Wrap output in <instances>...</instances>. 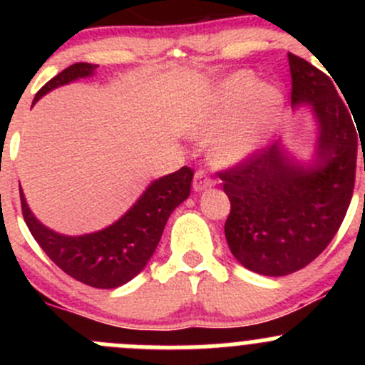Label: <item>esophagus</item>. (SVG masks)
<instances>
[{
    "instance_id": "1",
    "label": "esophagus",
    "mask_w": 365,
    "mask_h": 365,
    "mask_svg": "<svg viewBox=\"0 0 365 365\" xmlns=\"http://www.w3.org/2000/svg\"><path fill=\"white\" fill-rule=\"evenodd\" d=\"M213 183H215V182H213V180L210 178L206 173L197 171L196 175H194V178H192V190H194V192H201V190H206L208 187H212Z\"/></svg>"
}]
</instances>
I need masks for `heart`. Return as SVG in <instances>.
I'll use <instances>...</instances> for the list:
<instances>
[{"instance_id":"obj_1","label":"heart","mask_w":365,"mask_h":365,"mask_svg":"<svg viewBox=\"0 0 365 365\" xmlns=\"http://www.w3.org/2000/svg\"><path fill=\"white\" fill-rule=\"evenodd\" d=\"M284 97L279 88L259 84L251 72H237L212 88L192 123L196 134H213L224 124L212 146L213 159L237 165L263 146Z\"/></svg>"}]
</instances>
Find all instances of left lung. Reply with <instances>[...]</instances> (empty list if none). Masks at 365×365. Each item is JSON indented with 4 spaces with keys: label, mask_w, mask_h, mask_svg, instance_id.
<instances>
[{
    "label": "left lung",
    "mask_w": 365,
    "mask_h": 365,
    "mask_svg": "<svg viewBox=\"0 0 365 365\" xmlns=\"http://www.w3.org/2000/svg\"><path fill=\"white\" fill-rule=\"evenodd\" d=\"M288 60L293 111L309 108L316 123L311 157L300 160L279 139L220 173L231 201L224 226L230 251L245 268L270 277L293 274L325 251L355 185L356 132L348 108L329 76L292 53Z\"/></svg>",
    "instance_id": "1"
}]
</instances>
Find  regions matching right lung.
I'll use <instances>...</instances> for the list:
<instances>
[{"label":"right lung","mask_w":365,"mask_h":365,"mask_svg":"<svg viewBox=\"0 0 365 365\" xmlns=\"http://www.w3.org/2000/svg\"><path fill=\"white\" fill-rule=\"evenodd\" d=\"M97 67L91 63L70 65L42 86L33 104L56 88L91 77ZM192 175L189 168H182L153 180L120 219L108 227L77 237L58 233L40 222L21 189L26 226L42 251L70 277L91 288H118L132 281L153 256L169 215L189 197Z\"/></svg>","instance_id":"obj_1"}]
</instances>
